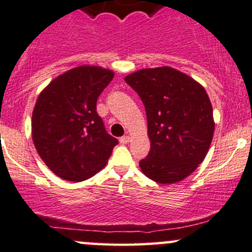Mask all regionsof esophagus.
<instances>
[{"mask_svg":"<svg viewBox=\"0 0 252 252\" xmlns=\"http://www.w3.org/2000/svg\"><path fill=\"white\" fill-rule=\"evenodd\" d=\"M129 141H130V137H129V136H122L121 139H119V142H121L122 145H126V144H128Z\"/></svg>","mask_w":252,"mask_h":252,"instance_id":"1","label":"esophagus"}]
</instances>
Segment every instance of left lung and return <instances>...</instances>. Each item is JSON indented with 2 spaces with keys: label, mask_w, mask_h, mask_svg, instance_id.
Wrapping results in <instances>:
<instances>
[{
  "label": "left lung",
  "mask_w": 252,
  "mask_h": 252,
  "mask_svg": "<svg viewBox=\"0 0 252 252\" xmlns=\"http://www.w3.org/2000/svg\"><path fill=\"white\" fill-rule=\"evenodd\" d=\"M124 81L146 110L151 150L140 160L141 171L161 185L182 181L204 160L213 141L215 123L205 89L168 66L136 71Z\"/></svg>",
  "instance_id": "8db88e82"
}]
</instances>
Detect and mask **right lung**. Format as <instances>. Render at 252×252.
Masks as SVG:
<instances>
[{"mask_svg": "<svg viewBox=\"0 0 252 252\" xmlns=\"http://www.w3.org/2000/svg\"><path fill=\"white\" fill-rule=\"evenodd\" d=\"M113 76L99 66H78L53 79L38 95L32 140L57 176L73 182L89 179L104 168L118 144L96 112L97 97Z\"/></svg>", "mask_w": 252, "mask_h": 252, "instance_id": "right-lung-1", "label": "right lung"}]
</instances>
